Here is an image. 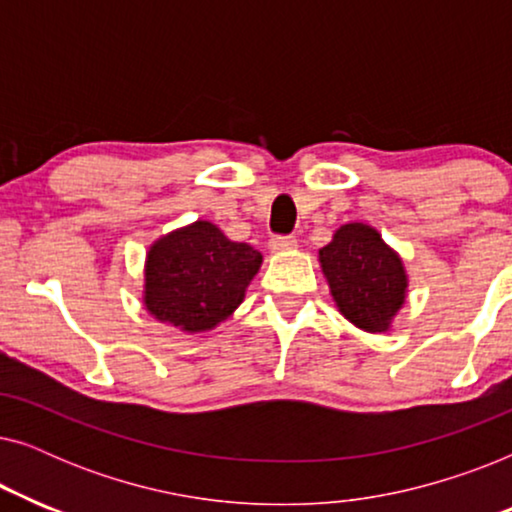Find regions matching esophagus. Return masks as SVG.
Returning <instances> with one entry per match:
<instances>
[{
	"label": "esophagus",
	"instance_id": "esophagus-1",
	"mask_svg": "<svg viewBox=\"0 0 512 512\" xmlns=\"http://www.w3.org/2000/svg\"><path fill=\"white\" fill-rule=\"evenodd\" d=\"M268 247H270L272 254H284V251L296 249L298 240H296V237H291V235H277V237H272Z\"/></svg>",
	"mask_w": 512,
	"mask_h": 512
}]
</instances>
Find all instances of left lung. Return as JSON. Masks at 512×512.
I'll list each match as a JSON object with an SVG mask.
<instances>
[{
  "label": "left lung",
  "mask_w": 512,
  "mask_h": 512,
  "mask_svg": "<svg viewBox=\"0 0 512 512\" xmlns=\"http://www.w3.org/2000/svg\"><path fill=\"white\" fill-rule=\"evenodd\" d=\"M319 263L342 317L366 333H387L408 298L403 258L368 223H345L319 249Z\"/></svg>",
  "instance_id": "8db88e82"
}]
</instances>
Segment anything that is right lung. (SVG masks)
<instances>
[{"mask_svg": "<svg viewBox=\"0 0 512 512\" xmlns=\"http://www.w3.org/2000/svg\"><path fill=\"white\" fill-rule=\"evenodd\" d=\"M261 263L251 244L228 240L209 221H193L146 251V312L184 333L212 331L240 307Z\"/></svg>", "mask_w": 512, "mask_h": 512, "instance_id": "1", "label": "right lung"}]
</instances>
